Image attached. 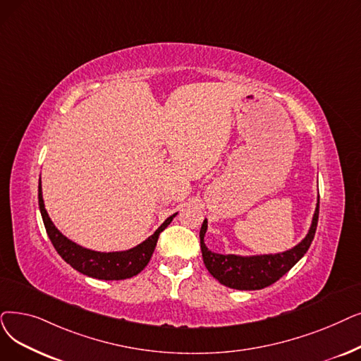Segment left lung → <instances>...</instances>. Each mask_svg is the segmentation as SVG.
Segmentation results:
<instances>
[{
	"mask_svg": "<svg viewBox=\"0 0 361 361\" xmlns=\"http://www.w3.org/2000/svg\"><path fill=\"white\" fill-rule=\"evenodd\" d=\"M319 200L316 203V211L311 219V226L305 238L293 247L277 254H261V255H223L212 252L205 245V233L208 230V219H203L200 227V249L205 267L219 283L239 290H257L267 288L285 276L293 265L300 261L308 250L312 239H314L317 221H319Z\"/></svg>",
	"mask_w": 361,
	"mask_h": 361,
	"instance_id": "1",
	"label": "left lung"
}]
</instances>
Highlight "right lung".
Segmentation results:
<instances>
[{
    "mask_svg": "<svg viewBox=\"0 0 361 361\" xmlns=\"http://www.w3.org/2000/svg\"><path fill=\"white\" fill-rule=\"evenodd\" d=\"M38 203L47 234H49L57 254L76 271L99 280H123L137 276L140 271L145 270L153 255V250L156 247V243H158L159 234L169 226V223L177 215L176 212L168 216L152 236H149L146 240L131 249L114 250V252H100V250H92L72 242L65 236V234H61L60 230L54 226L44 205L41 177L38 184Z\"/></svg>",
    "mask_w": 361,
    "mask_h": 361,
    "instance_id": "right-lung-1",
    "label": "right lung"
}]
</instances>
